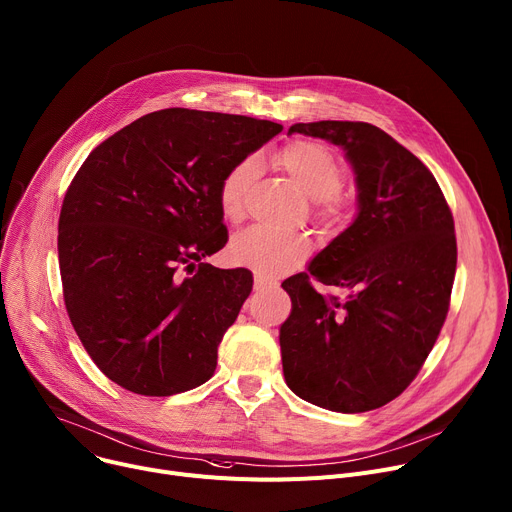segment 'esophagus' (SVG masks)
I'll list each match as a JSON object with an SVG mask.
<instances>
[{
    "label": "esophagus",
    "instance_id": "34e87169",
    "mask_svg": "<svg viewBox=\"0 0 512 512\" xmlns=\"http://www.w3.org/2000/svg\"><path fill=\"white\" fill-rule=\"evenodd\" d=\"M269 288H274V282L267 280V278H261V276L255 278V292H265Z\"/></svg>",
    "mask_w": 512,
    "mask_h": 512
}]
</instances>
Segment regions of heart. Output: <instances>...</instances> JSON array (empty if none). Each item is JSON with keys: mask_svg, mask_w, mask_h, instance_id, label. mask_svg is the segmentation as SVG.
Returning a JSON list of instances; mask_svg holds the SVG:
<instances>
[{"mask_svg": "<svg viewBox=\"0 0 512 512\" xmlns=\"http://www.w3.org/2000/svg\"><path fill=\"white\" fill-rule=\"evenodd\" d=\"M276 164L315 201V216L325 222L342 218L346 197L339 191L346 179V168L339 156L325 144L313 140H296L276 154ZM257 177V160L253 156L236 162L218 185V208L222 216L236 224L245 218V201L251 183ZM311 253V243L300 234H278L253 226L236 234L230 243L234 263L263 274H282L298 265Z\"/></svg>", "mask_w": 512, "mask_h": 512, "instance_id": "obj_1", "label": "heart"}]
</instances>
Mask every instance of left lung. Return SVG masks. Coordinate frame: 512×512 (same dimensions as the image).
Masks as SVG:
<instances>
[{
	"mask_svg": "<svg viewBox=\"0 0 512 512\" xmlns=\"http://www.w3.org/2000/svg\"><path fill=\"white\" fill-rule=\"evenodd\" d=\"M342 146L356 173L358 216L282 282L292 313L280 329L284 377L304 401L360 414L418 377L445 325L457 269L449 203L434 175L389 133L362 121L296 123ZM313 277L347 290L323 297Z\"/></svg>",
	"mask_w": 512,
	"mask_h": 512,
	"instance_id": "1",
	"label": "left lung"
}]
</instances>
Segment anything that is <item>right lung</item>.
I'll return each mask as SVG.
<instances>
[{
  "label": "right lung",
  "mask_w": 512,
  "mask_h": 512,
  "mask_svg": "<svg viewBox=\"0 0 512 512\" xmlns=\"http://www.w3.org/2000/svg\"><path fill=\"white\" fill-rule=\"evenodd\" d=\"M282 131L245 115L162 109L96 146L63 197L67 315L119 387L166 397L206 383L253 290L245 267L203 263L228 241L218 185Z\"/></svg>",
  "instance_id": "add662e5"
}]
</instances>
